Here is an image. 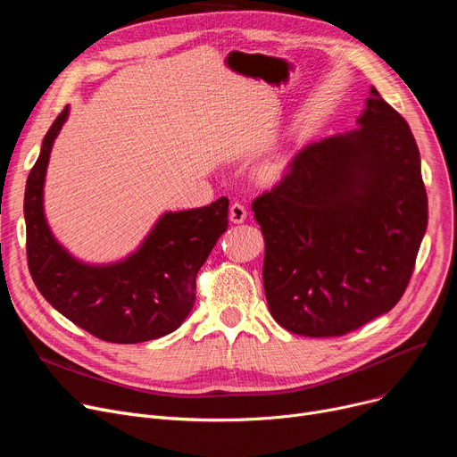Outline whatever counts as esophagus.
I'll return each instance as SVG.
<instances>
[{
    "label": "esophagus",
    "instance_id": "esophagus-1",
    "mask_svg": "<svg viewBox=\"0 0 457 457\" xmlns=\"http://www.w3.org/2000/svg\"><path fill=\"white\" fill-rule=\"evenodd\" d=\"M246 216H248V211H246V207L243 205V204H233L231 207H229V220L233 222V224H243L245 220H246Z\"/></svg>",
    "mask_w": 457,
    "mask_h": 457
}]
</instances>
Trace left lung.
<instances>
[{
	"instance_id": "left-lung-1",
	"label": "left lung",
	"mask_w": 457,
	"mask_h": 457,
	"mask_svg": "<svg viewBox=\"0 0 457 457\" xmlns=\"http://www.w3.org/2000/svg\"><path fill=\"white\" fill-rule=\"evenodd\" d=\"M355 124L305 146L252 205L270 315L303 337H335L391 311L428 226L410 126L376 88Z\"/></svg>"
}]
</instances>
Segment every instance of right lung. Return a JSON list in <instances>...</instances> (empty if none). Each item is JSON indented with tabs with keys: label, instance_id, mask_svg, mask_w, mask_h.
<instances>
[{
	"label": "right lung",
	"instance_id": "obj_1",
	"mask_svg": "<svg viewBox=\"0 0 457 457\" xmlns=\"http://www.w3.org/2000/svg\"><path fill=\"white\" fill-rule=\"evenodd\" d=\"M70 107L47 129L31 168L23 216L29 272L40 295L62 317L109 343L135 345L176 331L196 302V274L228 229V198L164 211L124 259L87 262L55 238L44 212L47 162Z\"/></svg>",
	"mask_w": 457,
	"mask_h": 457
}]
</instances>
